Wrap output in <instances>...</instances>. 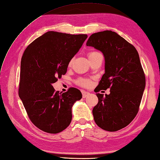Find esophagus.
Instances as JSON below:
<instances>
[{
  "mask_svg": "<svg viewBox=\"0 0 160 160\" xmlns=\"http://www.w3.org/2000/svg\"><path fill=\"white\" fill-rule=\"evenodd\" d=\"M81 93H82V96H83V98L88 97L89 95V92H86L85 90H81Z\"/></svg>",
  "mask_w": 160,
  "mask_h": 160,
  "instance_id": "esophagus-1",
  "label": "esophagus"
}]
</instances>
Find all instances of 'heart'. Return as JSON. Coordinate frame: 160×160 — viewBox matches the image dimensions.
<instances>
[{
  "instance_id": "b5f03b06",
  "label": "heart",
  "mask_w": 160,
  "mask_h": 160,
  "mask_svg": "<svg viewBox=\"0 0 160 160\" xmlns=\"http://www.w3.org/2000/svg\"><path fill=\"white\" fill-rule=\"evenodd\" d=\"M99 55H102L100 52H97V51H93V52H90L88 53V58L89 60L92 59L95 57H98V56ZM72 59H71L69 60V62H68V66H71V64L72 63ZM77 83L81 85V86H83V87H89V86L91 84V82L89 79H84V78H79L77 80Z\"/></svg>"
}]
</instances>
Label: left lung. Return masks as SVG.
<instances>
[{
  "mask_svg": "<svg viewBox=\"0 0 160 160\" xmlns=\"http://www.w3.org/2000/svg\"><path fill=\"white\" fill-rule=\"evenodd\" d=\"M100 50L105 58V73L98 92L110 88V93H96L98 104L93 109L99 127L110 132L130 124L139 110L145 87V75L135 46L114 32L93 33L86 44Z\"/></svg>",
  "mask_w": 160,
  "mask_h": 160,
  "instance_id": "left-lung-1",
  "label": "left lung"
}]
</instances>
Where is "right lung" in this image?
<instances>
[{
    "label": "right lung",
    "mask_w": 160,
    "mask_h": 160,
    "mask_svg": "<svg viewBox=\"0 0 160 160\" xmlns=\"http://www.w3.org/2000/svg\"><path fill=\"white\" fill-rule=\"evenodd\" d=\"M87 38L86 34L48 32L24 51L19 96L29 118L42 131L57 134L71 122L72 106L81 100V93L75 88L64 93L55 92L52 83L67 72L68 62Z\"/></svg>",
    "instance_id": "obj_1"
}]
</instances>
